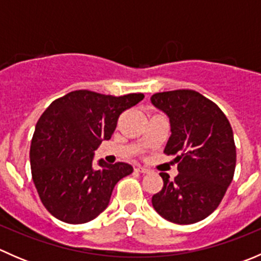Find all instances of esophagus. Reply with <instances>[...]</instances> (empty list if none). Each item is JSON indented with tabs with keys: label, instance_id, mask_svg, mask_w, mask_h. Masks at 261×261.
Instances as JSON below:
<instances>
[{
	"label": "esophagus",
	"instance_id": "34e87169",
	"mask_svg": "<svg viewBox=\"0 0 261 261\" xmlns=\"http://www.w3.org/2000/svg\"><path fill=\"white\" fill-rule=\"evenodd\" d=\"M136 170H138V172H140V173H144V174H146V173H150L149 168L141 167V165H138V167H136Z\"/></svg>",
	"mask_w": 261,
	"mask_h": 261
}]
</instances>
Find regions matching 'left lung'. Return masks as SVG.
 I'll list each match as a JSON object with an SVG mask.
<instances>
[{
  "instance_id": "1",
  "label": "left lung",
  "mask_w": 261,
  "mask_h": 261,
  "mask_svg": "<svg viewBox=\"0 0 261 261\" xmlns=\"http://www.w3.org/2000/svg\"><path fill=\"white\" fill-rule=\"evenodd\" d=\"M150 101L169 117L172 135L164 152L177 155L179 172L173 180L160 173L164 186L152 196V207L178 225L204 220L222 201L235 173L230 122L217 105L192 89L155 93Z\"/></svg>"
}]
</instances>
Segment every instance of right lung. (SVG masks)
Segmentation results:
<instances>
[{
    "label": "right lung",
    "mask_w": 261,
    "mask_h": 261,
    "mask_svg": "<svg viewBox=\"0 0 261 261\" xmlns=\"http://www.w3.org/2000/svg\"><path fill=\"white\" fill-rule=\"evenodd\" d=\"M143 98V93L115 97L81 89L55 99L44 111L31 140V174L55 218L80 225L107 208L116 183L134 168L99 159L94 169V151L111 139L120 115Z\"/></svg>",
    "instance_id": "obj_1"
}]
</instances>
